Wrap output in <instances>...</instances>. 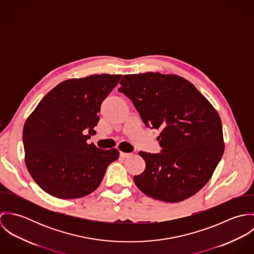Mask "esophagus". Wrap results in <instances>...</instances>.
<instances>
[{"mask_svg":"<svg viewBox=\"0 0 254 254\" xmlns=\"http://www.w3.org/2000/svg\"><path fill=\"white\" fill-rule=\"evenodd\" d=\"M120 156L122 158H127L129 156H131V153H127V152H120Z\"/></svg>","mask_w":254,"mask_h":254,"instance_id":"obj_1","label":"esophagus"}]
</instances>
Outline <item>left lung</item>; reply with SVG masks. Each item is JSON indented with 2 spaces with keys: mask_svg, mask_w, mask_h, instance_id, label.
Here are the masks:
<instances>
[{
  "mask_svg": "<svg viewBox=\"0 0 254 254\" xmlns=\"http://www.w3.org/2000/svg\"><path fill=\"white\" fill-rule=\"evenodd\" d=\"M119 93L129 98L145 126L159 129L161 152L140 151L145 171L134 176L145 194L179 202L211 178L224 152L216 109L188 80L158 72L124 75Z\"/></svg>",
  "mask_w": 254,
  "mask_h": 254,
  "instance_id": "1",
  "label": "left lung"
}]
</instances>
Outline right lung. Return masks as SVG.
Returning a JSON list of instances; mask_svg holds the SVG:
<instances>
[{"instance_id": "obj_1", "label": "right lung", "mask_w": 254, "mask_h": 254, "mask_svg": "<svg viewBox=\"0 0 254 254\" xmlns=\"http://www.w3.org/2000/svg\"><path fill=\"white\" fill-rule=\"evenodd\" d=\"M121 75L68 79L51 90L23 127L25 164L47 193L63 199L85 196L103 180L116 148L101 149L87 140L96 134L101 106Z\"/></svg>"}]
</instances>
